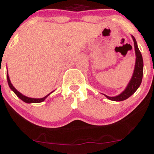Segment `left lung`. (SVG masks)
<instances>
[{
    "label": "left lung",
    "instance_id": "obj_1",
    "mask_svg": "<svg viewBox=\"0 0 154 154\" xmlns=\"http://www.w3.org/2000/svg\"><path fill=\"white\" fill-rule=\"evenodd\" d=\"M132 37L134 41L135 55H136V61H135V70H134L133 75H132V79H131L130 82L128 84L127 87L126 88V89L121 94H120L119 95L115 97H109L105 95V96L108 99L111 100V101H123V100L127 99L132 94H134V92L138 89V88L139 87L141 83V80H142L143 77V65H144L143 64L142 56H141V52H140L138 45H137V42L135 41V37L133 36H132Z\"/></svg>",
    "mask_w": 154,
    "mask_h": 154
}]
</instances>
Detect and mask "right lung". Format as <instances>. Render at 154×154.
Segmentation results:
<instances>
[{"instance_id":"add662e5","label":"right lung","mask_w":154,"mask_h":154,"mask_svg":"<svg viewBox=\"0 0 154 154\" xmlns=\"http://www.w3.org/2000/svg\"><path fill=\"white\" fill-rule=\"evenodd\" d=\"M7 82H8L9 86H10V89H11L12 90H13V92H15V94H16V95H17V96L19 97V98H20V99H22V101H25V102H26V103H40V102H42V101H44V100H45V98H47V97L48 96V95L50 94H50H49V95H46L45 97H44V98H28V97L25 96V95H22V94H21L20 92H19V91H17L16 89H15V87L13 86V85H12L11 82H10V78H9L8 73H7Z\"/></svg>"}]
</instances>
